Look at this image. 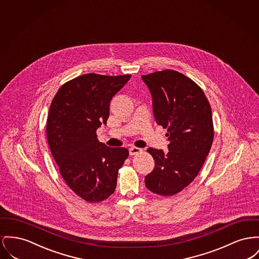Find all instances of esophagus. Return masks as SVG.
I'll list each match as a JSON object with an SVG mask.
<instances>
[{
    "instance_id": "esophagus-1",
    "label": "esophagus",
    "mask_w": 259,
    "mask_h": 259,
    "mask_svg": "<svg viewBox=\"0 0 259 259\" xmlns=\"http://www.w3.org/2000/svg\"><path fill=\"white\" fill-rule=\"evenodd\" d=\"M129 152H130V154H131V155H135V154H138V153L143 152V150H142V149H140V148H137V147H132V148H130V149H129Z\"/></svg>"
}]
</instances>
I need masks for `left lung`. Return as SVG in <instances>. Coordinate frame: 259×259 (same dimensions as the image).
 <instances>
[{"label": "left lung", "instance_id": "left-lung-1", "mask_svg": "<svg viewBox=\"0 0 259 259\" xmlns=\"http://www.w3.org/2000/svg\"><path fill=\"white\" fill-rule=\"evenodd\" d=\"M152 97L155 121L167 129V153L150 148L154 169L145 177L153 194L170 197L197 177L212 146L211 107L196 82L165 69L142 76Z\"/></svg>", "mask_w": 259, "mask_h": 259}]
</instances>
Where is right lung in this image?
Masks as SVG:
<instances>
[{
  "label": "right lung",
  "instance_id": "right-lung-1",
  "mask_svg": "<svg viewBox=\"0 0 259 259\" xmlns=\"http://www.w3.org/2000/svg\"><path fill=\"white\" fill-rule=\"evenodd\" d=\"M130 77L84 74L65 82L52 101L47 120L50 150L64 182L88 202L113 194L118 170L129 155L126 148L101 143L96 131L107 123L112 97Z\"/></svg>",
  "mask_w": 259,
  "mask_h": 259
}]
</instances>
